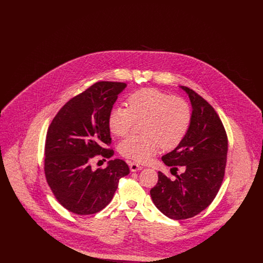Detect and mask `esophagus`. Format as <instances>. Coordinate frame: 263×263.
I'll return each instance as SVG.
<instances>
[{
    "label": "esophagus",
    "instance_id": "obj_1",
    "mask_svg": "<svg viewBox=\"0 0 263 263\" xmlns=\"http://www.w3.org/2000/svg\"><path fill=\"white\" fill-rule=\"evenodd\" d=\"M130 170H131V172H138V171H140V170H142L143 168V166L142 165H140L139 163H135V162H132V163H130Z\"/></svg>",
    "mask_w": 263,
    "mask_h": 263
}]
</instances>
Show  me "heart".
<instances>
[{
  "label": "heart",
  "mask_w": 263,
  "mask_h": 263,
  "mask_svg": "<svg viewBox=\"0 0 263 263\" xmlns=\"http://www.w3.org/2000/svg\"><path fill=\"white\" fill-rule=\"evenodd\" d=\"M127 106H113L108 127L117 136L126 135L142 121L139 135H128L118 145L119 153L138 163L149 161L159 148L176 147L187 133L192 112L187 101L157 88H142L127 98Z\"/></svg>",
  "instance_id": "b5f03b06"
}]
</instances>
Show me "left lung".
Segmentation results:
<instances>
[{
    "instance_id": "1",
    "label": "left lung",
    "mask_w": 263,
    "mask_h": 263,
    "mask_svg": "<svg viewBox=\"0 0 263 263\" xmlns=\"http://www.w3.org/2000/svg\"><path fill=\"white\" fill-rule=\"evenodd\" d=\"M192 105L187 133L175 150L162 158L175 170V180L162 172L151 189L157 208L174 220L192 218L206 209L216 197L225 176L228 137L224 125L212 105L193 89L181 86ZM185 168L176 175L177 166Z\"/></svg>"
}]
</instances>
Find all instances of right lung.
Here are the masks:
<instances>
[{
  "label": "right lung",
  "instance_id": "right-lung-1",
  "mask_svg": "<svg viewBox=\"0 0 263 263\" xmlns=\"http://www.w3.org/2000/svg\"><path fill=\"white\" fill-rule=\"evenodd\" d=\"M125 83L98 82L69 100L53 118L45 141L44 173L55 198L78 215L100 212L112 199L128 164L111 160L93 171L91 159H110L108 114Z\"/></svg>",
  "mask_w": 263,
  "mask_h": 263
}]
</instances>
